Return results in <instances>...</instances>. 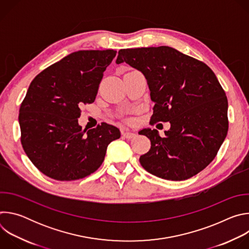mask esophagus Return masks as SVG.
<instances>
[{"mask_svg":"<svg viewBox=\"0 0 249 249\" xmlns=\"http://www.w3.org/2000/svg\"><path fill=\"white\" fill-rule=\"evenodd\" d=\"M122 135H123V137L126 138V139H132V138H134V137L136 136L135 133L130 132V131H123V132H122Z\"/></svg>","mask_w":249,"mask_h":249,"instance_id":"34e87169","label":"esophagus"}]
</instances>
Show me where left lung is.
<instances>
[{"mask_svg": "<svg viewBox=\"0 0 249 249\" xmlns=\"http://www.w3.org/2000/svg\"><path fill=\"white\" fill-rule=\"evenodd\" d=\"M127 63L147 80L155 103L151 121L170 123L139 132L151 141L140 157L148 172L167 180H185L217 156L228 129V98L214 72L203 62L168 46L121 49L116 64Z\"/></svg>", "mask_w": 249, "mask_h": 249, "instance_id": "obj_1", "label": "left lung"}]
</instances>
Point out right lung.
<instances>
[{
    "mask_svg": "<svg viewBox=\"0 0 249 249\" xmlns=\"http://www.w3.org/2000/svg\"><path fill=\"white\" fill-rule=\"evenodd\" d=\"M116 53L73 52L31 82L19 108L20 141L31 162L50 178L70 181L89 176L103 162L107 146L120 138L113 125L102 123L87 132L78 123L81 107L94 101Z\"/></svg>",
    "mask_w": 249,
    "mask_h": 249,
    "instance_id": "add662e5",
    "label": "right lung"
}]
</instances>
